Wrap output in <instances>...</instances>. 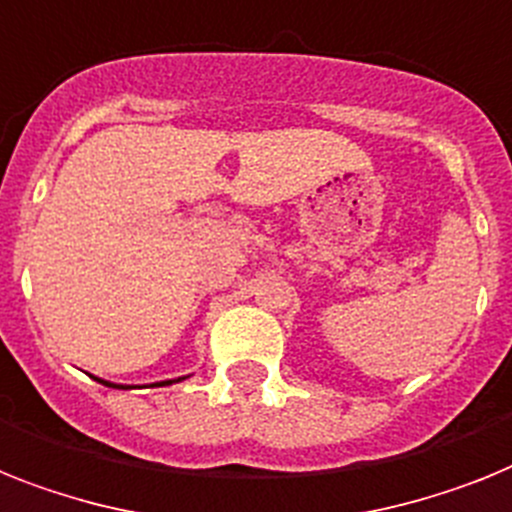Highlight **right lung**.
Returning <instances> with one entry per match:
<instances>
[{
    "label": "right lung",
    "mask_w": 512,
    "mask_h": 512,
    "mask_svg": "<svg viewBox=\"0 0 512 512\" xmlns=\"http://www.w3.org/2000/svg\"><path fill=\"white\" fill-rule=\"evenodd\" d=\"M98 380V377H96ZM179 380H184V377H179ZM179 380H166V382H156L158 388H161V385H171V382H179ZM98 382H103V385H109V388H122V390H127V385H114V382H106V380H98Z\"/></svg>",
    "instance_id": "obj_1"
}]
</instances>
